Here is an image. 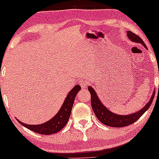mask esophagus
Listing matches in <instances>:
<instances>
[{"label":"esophagus","instance_id":"obj_1","mask_svg":"<svg viewBox=\"0 0 159 159\" xmlns=\"http://www.w3.org/2000/svg\"><path fill=\"white\" fill-rule=\"evenodd\" d=\"M79 84L83 88V89H86V88L88 87L89 82L86 81H84V80H81V81H79Z\"/></svg>","mask_w":159,"mask_h":159}]
</instances>
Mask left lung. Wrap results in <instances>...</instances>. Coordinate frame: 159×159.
<instances>
[{
	"label": "left lung",
	"mask_w": 159,
	"mask_h": 159,
	"mask_svg": "<svg viewBox=\"0 0 159 159\" xmlns=\"http://www.w3.org/2000/svg\"><path fill=\"white\" fill-rule=\"evenodd\" d=\"M127 36L129 38L130 41H133L134 43L142 44L145 48H147L146 45H145L144 41L142 40V38H139L138 35L134 34L133 32L128 30ZM89 91L90 94H91V107H92V109L94 111L98 119L102 124L105 125L115 128L125 127V126H128L129 125L135 122L148 109V108L151 106L152 102H153L154 96H155V90H154L152 97L149 99L148 103L142 109H140L136 112H134L132 114H129V115H118V114L113 113L108 108H106L104 105V104L101 102V99H99L97 93L95 92L94 89L91 86H89Z\"/></svg>",
	"instance_id": "left-lung-1"
}]
</instances>
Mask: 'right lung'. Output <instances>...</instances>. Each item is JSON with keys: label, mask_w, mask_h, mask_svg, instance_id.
<instances>
[{"label": "right lung", "mask_w": 159, "mask_h": 159, "mask_svg": "<svg viewBox=\"0 0 159 159\" xmlns=\"http://www.w3.org/2000/svg\"><path fill=\"white\" fill-rule=\"evenodd\" d=\"M81 89V86L77 84L70 90L68 95L66 96V98L65 99V102L62 104L58 112L52 118H51L49 121H46V122L40 125H28L21 122L19 120H17L20 122V124L25 126V128L30 129V131H34V132L39 133V134L45 135V134H51L58 132L66 125L70 118V112H71L76 94H78Z\"/></svg>", "instance_id": "1"}]
</instances>
